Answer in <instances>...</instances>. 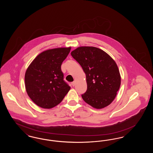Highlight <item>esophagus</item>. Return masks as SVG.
<instances>
[{"mask_svg": "<svg viewBox=\"0 0 153 153\" xmlns=\"http://www.w3.org/2000/svg\"><path fill=\"white\" fill-rule=\"evenodd\" d=\"M75 84H76V82H75L74 81H73V82H72L71 83V84H72V85L73 87H74V86L75 85Z\"/></svg>", "mask_w": 153, "mask_h": 153, "instance_id": "1", "label": "esophagus"}]
</instances>
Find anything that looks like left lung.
<instances>
[{
    "mask_svg": "<svg viewBox=\"0 0 153 153\" xmlns=\"http://www.w3.org/2000/svg\"><path fill=\"white\" fill-rule=\"evenodd\" d=\"M71 55L86 75L87 90L82 99L96 109H102L114 101L121 84L115 61L106 52L92 46H80Z\"/></svg>",
    "mask_w": 153,
    "mask_h": 153,
    "instance_id": "1",
    "label": "left lung"
}]
</instances>
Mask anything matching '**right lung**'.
Masks as SVG:
<instances>
[{"instance_id":"1","label":"right lung","mask_w":153,"mask_h":153,"mask_svg":"<svg viewBox=\"0 0 153 153\" xmlns=\"http://www.w3.org/2000/svg\"><path fill=\"white\" fill-rule=\"evenodd\" d=\"M71 48L49 49L38 54L27 68L25 82L27 94L38 106L46 109L59 104L71 87L64 80L61 66Z\"/></svg>"}]
</instances>
